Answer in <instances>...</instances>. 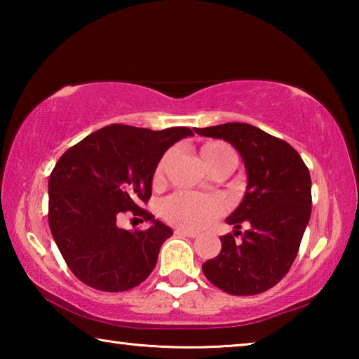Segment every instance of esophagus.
<instances>
[{
	"label": "esophagus",
	"mask_w": 359,
	"mask_h": 359,
	"mask_svg": "<svg viewBox=\"0 0 359 359\" xmlns=\"http://www.w3.org/2000/svg\"><path fill=\"white\" fill-rule=\"evenodd\" d=\"M174 233L177 236H184V238H196L198 233H193V231H187V229H182V228H175Z\"/></svg>",
	"instance_id": "34e87169"
}]
</instances>
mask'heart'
<instances>
[{"instance_id": "heart-1", "label": "heart", "mask_w": 359, "mask_h": 359, "mask_svg": "<svg viewBox=\"0 0 359 359\" xmlns=\"http://www.w3.org/2000/svg\"><path fill=\"white\" fill-rule=\"evenodd\" d=\"M199 151H201L205 168L214 165L223 156L234 155L231 147L223 142H205ZM168 161L169 155L166 154L155 169L154 184L163 182ZM224 209H226V204L220 196L193 191H177L163 199L160 204V215L166 222L182 229H201L214 222L217 217H220Z\"/></svg>"}]
</instances>
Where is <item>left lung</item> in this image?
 Wrapping results in <instances>:
<instances>
[{
    "label": "left lung",
    "mask_w": 359,
    "mask_h": 359,
    "mask_svg": "<svg viewBox=\"0 0 359 359\" xmlns=\"http://www.w3.org/2000/svg\"><path fill=\"white\" fill-rule=\"evenodd\" d=\"M194 133L229 142L247 171L244 198L226 223L234 235L242 224L248 229L242 241L222 236V250L203 264L204 276L229 294L263 293L287 276L299 250L311 220V174L288 142L257 126L233 121Z\"/></svg>",
    "instance_id": "left-lung-1"
}]
</instances>
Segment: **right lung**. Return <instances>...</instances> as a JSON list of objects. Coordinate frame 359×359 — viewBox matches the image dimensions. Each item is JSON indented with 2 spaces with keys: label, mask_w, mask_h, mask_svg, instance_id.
Listing matches in <instances>:
<instances>
[{
  "label": "right lung",
  "mask_w": 359,
  "mask_h": 359,
  "mask_svg": "<svg viewBox=\"0 0 359 359\" xmlns=\"http://www.w3.org/2000/svg\"><path fill=\"white\" fill-rule=\"evenodd\" d=\"M193 136L185 126L161 131L109 125L65 151L48 177V226L79 280L118 293L150 276L172 229L139 208L151 196L165 151ZM126 210L151 223L145 231L118 228Z\"/></svg>",
  "instance_id": "add662e5"
}]
</instances>
